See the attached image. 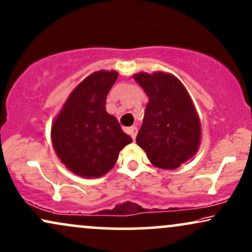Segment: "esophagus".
Here are the masks:
<instances>
[{
  "instance_id": "1",
  "label": "esophagus",
  "mask_w": 252,
  "mask_h": 252,
  "mask_svg": "<svg viewBox=\"0 0 252 252\" xmlns=\"http://www.w3.org/2000/svg\"><path fill=\"white\" fill-rule=\"evenodd\" d=\"M128 134L130 136H132L133 140H135L136 138V134H138V128H136L135 126L130 127V128H128Z\"/></svg>"
}]
</instances>
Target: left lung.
I'll return each mask as SVG.
<instances>
[{"mask_svg":"<svg viewBox=\"0 0 252 252\" xmlns=\"http://www.w3.org/2000/svg\"><path fill=\"white\" fill-rule=\"evenodd\" d=\"M133 77L149 99L136 143L156 168L177 169L193 158L200 145L201 124L192 98L170 73H138Z\"/></svg>","mask_w":252,"mask_h":252,"instance_id":"left-lung-1","label":"left lung"}]
</instances>
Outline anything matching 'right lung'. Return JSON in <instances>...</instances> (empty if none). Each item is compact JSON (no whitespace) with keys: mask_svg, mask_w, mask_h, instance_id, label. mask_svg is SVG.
<instances>
[{"mask_svg":"<svg viewBox=\"0 0 252 252\" xmlns=\"http://www.w3.org/2000/svg\"><path fill=\"white\" fill-rule=\"evenodd\" d=\"M118 75L116 70H98L84 78L52 124V145L58 158L80 177L106 175L120 150L133 141L105 109L106 96Z\"/></svg>","mask_w":252,"mask_h":252,"instance_id":"add662e5","label":"right lung"}]
</instances>
